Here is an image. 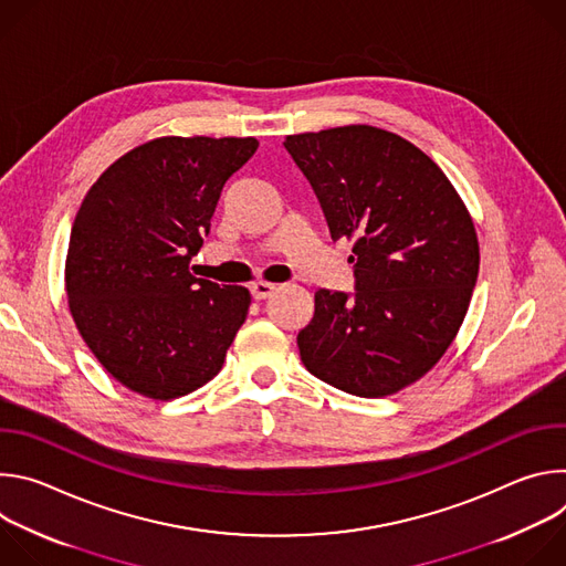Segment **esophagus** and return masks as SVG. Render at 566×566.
<instances>
[{
	"instance_id": "obj_1",
	"label": "esophagus",
	"mask_w": 566,
	"mask_h": 566,
	"mask_svg": "<svg viewBox=\"0 0 566 566\" xmlns=\"http://www.w3.org/2000/svg\"><path fill=\"white\" fill-rule=\"evenodd\" d=\"M275 284H271V282H264V280H260V282H253L251 284V293H253V297L255 300H266V297H271L273 293H275Z\"/></svg>"
}]
</instances>
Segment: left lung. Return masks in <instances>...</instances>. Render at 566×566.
Segmentation results:
<instances>
[{"instance_id":"obj_1","label":"left lung","mask_w":566,"mask_h":566,"mask_svg":"<svg viewBox=\"0 0 566 566\" xmlns=\"http://www.w3.org/2000/svg\"><path fill=\"white\" fill-rule=\"evenodd\" d=\"M334 241H354L356 293L315 291L304 367L347 394L391 396L448 352L479 273L474 221L443 170L402 136L345 125L284 138Z\"/></svg>"}]
</instances>
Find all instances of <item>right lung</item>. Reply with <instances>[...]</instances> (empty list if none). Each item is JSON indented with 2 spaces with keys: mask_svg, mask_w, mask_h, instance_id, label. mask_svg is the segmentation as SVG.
I'll return each instance as SVG.
<instances>
[{
  "mask_svg": "<svg viewBox=\"0 0 566 566\" xmlns=\"http://www.w3.org/2000/svg\"><path fill=\"white\" fill-rule=\"evenodd\" d=\"M253 136H160L98 177L75 214L64 291L77 334L123 387L154 400L212 380L251 293L190 273L223 184Z\"/></svg>",
  "mask_w": 566,
  "mask_h": 566,
  "instance_id": "right-lung-1",
  "label": "right lung"
}]
</instances>
